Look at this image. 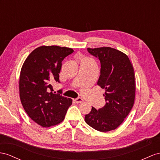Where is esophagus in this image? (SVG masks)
<instances>
[{"label":"esophagus","instance_id":"1","mask_svg":"<svg viewBox=\"0 0 160 160\" xmlns=\"http://www.w3.org/2000/svg\"><path fill=\"white\" fill-rule=\"evenodd\" d=\"M82 98H80V97H78L77 99H74V101L76 102V103H82Z\"/></svg>","mask_w":160,"mask_h":160}]
</instances>
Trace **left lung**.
<instances>
[{
	"mask_svg": "<svg viewBox=\"0 0 160 160\" xmlns=\"http://www.w3.org/2000/svg\"><path fill=\"white\" fill-rule=\"evenodd\" d=\"M99 59L101 72L97 84L105 89L106 104L99 109L92 108L85 122L100 132L119 126L132 109L135 97V76L130 61L124 52L111 47L87 48Z\"/></svg>",
	"mask_w": 160,
	"mask_h": 160,
	"instance_id": "obj_1",
	"label": "left lung"
}]
</instances>
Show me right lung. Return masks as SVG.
<instances>
[{"label":"right lung","mask_w":160,"mask_h":160,"mask_svg":"<svg viewBox=\"0 0 160 160\" xmlns=\"http://www.w3.org/2000/svg\"><path fill=\"white\" fill-rule=\"evenodd\" d=\"M73 52L70 48L42 46L34 49L23 64L19 77L20 99L28 115L41 126L59 124L72 103L70 98L52 92V84L60 83L61 62Z\"/></svg>","instance_id":"obj_1"}]
</instances>
